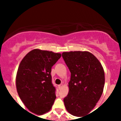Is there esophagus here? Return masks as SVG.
Segmentation results:
<instances>
[{
    "label": "esophagus",
    "instance_id": "esophagus-1",
    "mask_svg": "<svg viewBox=\"0 0 121 121\" xmlns=\"http://www.w3.org/2000/svg\"><path fill=\"white\" fill-rule=\"evenodd\" d=\"M62 86H63L62 84H60V85H58V88H59V90L61 89L62 87Z\"/></svg>",
    "mask_w": 121,
    "mask_h": 121
}]
</instances>
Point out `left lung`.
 <instances>
[{
    "label": "left lung",
    "instance_id": "8db88e82",
    "mask_svg": "<svg viewBox=\"0 0 121 121\" xmlns=\"http://www.w3.org/2000/svg\"><path fill=\"white\" fill-rule=\"evenodd\" d=\"M62 56L71 73L69 92L64 99V104L70 114L84 117L102 95L104 71L98 59L88 51L64 52Z\"/></svg>",
    "mask_w": 121,
    "mask_h": 121
}]
</instances>
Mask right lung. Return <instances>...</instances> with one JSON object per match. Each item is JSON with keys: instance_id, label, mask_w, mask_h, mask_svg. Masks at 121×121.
Instances as JSON below:
<instances>
[{"instance_id": "add662e5", "label": "right lung", "mask_w": 121, "mask_h": 121, "mask_svg": "<svg viewBox=\"0 0 121 121\" xmlns=\"http://www.w3.org/2000/svg\"><path fill=\"white\" fill-rule=\"evenodd\" d=\"M60 57V53L35 49L21 62L16 81L17 91L32 113L43 115L53 106L56 96L52 84L51 67Z\"/></svg>"}]
</instances>
